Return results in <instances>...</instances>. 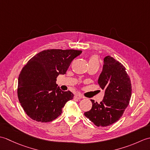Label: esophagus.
<instances>
[{
  "label": "esophagus",
  "instance_id": "esophagus-1",
  "mask_svg": "<svg viewBox=\"0 0 150 150\" xmlns=\"http://www.w3.org/2000/svg\"><path fill=\"white\" fill-rule=\"evenodd\" d=\"M75 97L76 98H77V99H81V98H84L83 96H82V95H81V94H76V95H75Z\"/></svg>",
  "mask_w": 150,
  "mask_h": 150
}]
</instances>
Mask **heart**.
Segmentation results:
<instances>
[{
    "mask_svg": "<svg viewBox=\"0 0 150 150\" xmlns=\"http://www.w3.org/2000/svg\"><path fill=\"white\" fill-rule=\"evenodd\" d=\"M89 66L90 65H98L99 66V61H98V57L95 55H91L88 60Z\"/></svg>",
    "mask_w": 150,
    "mask_h": 150,
    "instance_id": "obj_1",
    "label": "heart"
}]
</instances>
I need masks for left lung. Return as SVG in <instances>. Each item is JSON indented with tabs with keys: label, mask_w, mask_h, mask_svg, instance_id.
Here are the masks:
<instances>
[{
	"label": "left lung",
	"mask_w": 150,
	"mask_h": 150,
	"mask_svg": "<svg viewBox=\"0 0 150 150\" xmlns=\"http://www.w3.org/2000/svg\"><path fill=\"white\" fill-rule=\"evenodd\" d=\"M98 84L104 91L103 101L94 100L91 109L84 115L95 126L106 127L119 120L128 107L132 96V84L126 68L111 56L104 59Z\"/></svg>",
	"instance_id": "left-lung-1"
}]
</instances>
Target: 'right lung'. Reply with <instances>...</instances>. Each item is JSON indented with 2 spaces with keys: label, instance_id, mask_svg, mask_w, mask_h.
I'll return each instance as SVG.
<instances>
[{
  "label": "right lung",
  "instance_id": "right-lung-1",
  "mask_svg": "<svg viewBox=\"0 0 150 150\" xmlns=\"http://www.w3.org/2000/svg\"><path fill=\"white\" fill-rule=\"evenodd\" d=\"M81 53L75 50H44L23 67L18 77L17 95L31 119L51 122L61 115L67 102L73 99L71 91L57 88V77L66 74L72 60Z\"/></svg>",
  "mask_w": 150,
  "mask_h": 150
}]
</instances>
